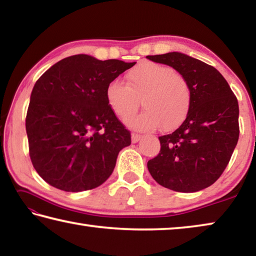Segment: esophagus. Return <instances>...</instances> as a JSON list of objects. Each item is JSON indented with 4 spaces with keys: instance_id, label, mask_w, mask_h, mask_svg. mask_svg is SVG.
<instances>
[{
    "instance_id": "obj_1",
    "label": "esophagus",
    "mask_w": 256,
    "mask_h": 256,
    "mask_svg": "<svg viewBox=\"0 0 256 256\" xmlns=\"http://www.w3.org/2000/svg\"><path fill=\"white\" fill-rule=\"evenodd\" d=\"M141 138H142L141 134L132 133V142H133V144H136L138 141H140V140H141Z\"/></svg>"
}]
</instances>
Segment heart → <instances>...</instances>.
Instances as JSON below:
<instances>
[{"instance_id": "b5f03b06", "label": "heart", "mask_w": 256, "mask_h": 256, "mask_svg": "<svg viewBox=\"0 0 256 256\" xmlns=\"http://www.w3.org/2000/svg\"><path fill=\"white\" fill-rule=\"evenodd\" d=\"M126 86L118 80L107 84L105 97L118 118L126 122L138 107L144 110L128 120L138 128L172 131L183 122L190 106V90L174 68L154 62H141L125 74Z\"/></svg>"}]
</instances>
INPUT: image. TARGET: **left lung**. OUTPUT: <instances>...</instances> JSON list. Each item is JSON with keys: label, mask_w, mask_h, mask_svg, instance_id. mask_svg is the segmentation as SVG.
I'll use <instances>...</instances> for the list:
<instances>
[{"label": "left lung", "mask_w": 256, "mask_h": 256, "mask_svg": "<svg viewBox=\"0 0 256 256\" xmlns=\"http://www.w3.org/2000/svg\"><path fill=\"white\" fill-rule=\"evenodd\" d=\"M146 58L175 68L190 90L188 116L174 132L159 136V154L148 162L150 174L176 192L206 188L222 176L237 144V98L222 73L200 60L177 52Z\"/></svg>", "instance_id": "1"}]
</instances>
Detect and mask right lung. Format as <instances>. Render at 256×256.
I'll return each instance as SVG.
<instances>
[{
  "label": "right lung",
  "instance_id": "1",
  "mask_svg": "<svg viewBox=\"0 0 256 256\" xmlns=\"http://www.w3.org/2000/svg\"><path fill=\"white\" fill-rule=\"evenodd\" d=\"M136 62L79 54L50 68L34 86L26 118L29 156L46 183L66 192L102 185L131 133L108 106L105 90Z\"/></svg>",
  "mask_w": 256,
  "mask_h": 256
}]
</instances>
